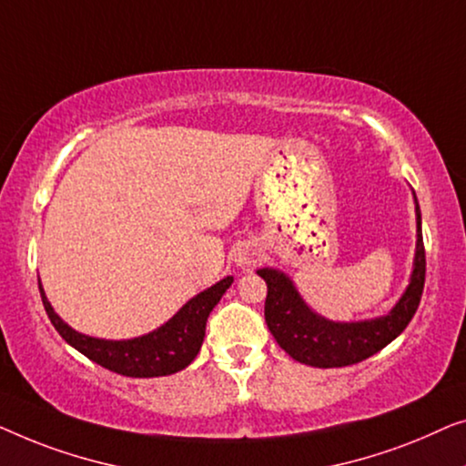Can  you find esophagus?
Returning a JSON list of instances; mask_svg holds the SVG:
<instances>
[{
    "label": "esophagus",
    "instance_id": "1",
    "mask_svg": "<svg viewBox=\"0 0 466 466\" xmlns=\"http://www.w3.org/2000/svg\"><path fill=\"white\" fill-rule=\"evenodd\" d=\"M259 258H261V248L258 247V242H251V240L240 242V245L236 247V251H234L236 266L245 268V270H248V268H253V266H258Z\"/></svg>",
    "mask_w": 466,
    "mask_h": 466
}]
</instances>
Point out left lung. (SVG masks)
<instances>
[{
    "instance_id": "left-lung-1",
    "label": "left lung",
    "mask_w": 466,
    "mask_h": 466,
    "mask_svg": "<svg viewBox=\"0 0 466 466\" xmlns=\"http://www.w3.org/2000/svg\"><path fill=\"white\" fill-rule=\"evenodd\" d=\"M418 242L411 283L399 304L386 317L361 320V323H331L314 314L291 280L270 268H261L258 274L266 280L268 296L264 317L268 329L291 359L312 367H346L361 363L401 333L420 304L424 277H427V253L422 242L420 207L416 205Z\"/></svg>"
}]
</instances>
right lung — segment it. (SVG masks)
Masks as SVG:
<instances>
[{
  "instance_id": "right-lung-1",
  "label": "right lung",
  "mask_w": 466,
  "mask_h": 466,
  "mask_svg": "<svg viewBox=\"0 0 466 466\" xmlns=\"http://www.w3.org/2000/svg\"><path fill=\"white\" fill-rule=\"evenodd\" d=\"M232 280V277H226L211 289L198 293L160 329L143 338L124 339V342L82 336L58 319V314L52 310L50 301L44 296L42 285H39V296H42L46 314H48L55 329L61 333L65 342L80 350L90 361L127 378H156L181 371L183 367L194 361L202 339H205L208 314L218 306Z\"/></svg>"
}]
</instances>
